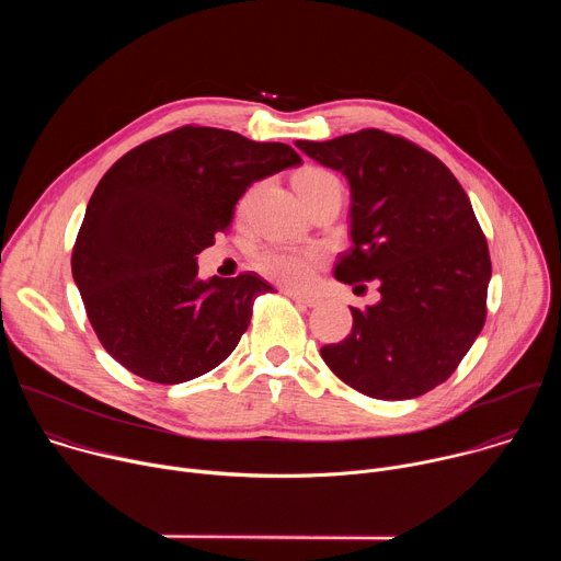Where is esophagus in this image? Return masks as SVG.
<instances>
[{
  "instance_id": "34e87169",
  "label": "esophagus",
  "mask_w": 561,
  "mask_h": 561,
  "mask_svg": "<svg viewBox=\"0 0 561 561\" xmlns=\"http://www.w3.org/2000/svg\"><path fill=\"white\" fill-rule=\"evenodd\" d=\"M284 293H286L290 299H295V301H299V304H304V306H308V308H312V306L319 304V297H314V295H304V293L293 290V288H286Z\"/></svg>"
}]
</instances>
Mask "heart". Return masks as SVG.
<instances>
[{"mask_svg":"<svg viewBox=\"0 0 561 561\" xmlns=\"http://www.w3.org/2000/svg\"><path fill=\"white\" fill-rule=\"evenodd\" d=\"M324 184H340L337 178L322 169H306L295 175L293 186L301 195L306 191L319 188ZM319 262H322V253L314 249H295V247H273L260 253L257 268L273 282H279L284 286L304 288L310 284Z\"/></svg>","mask_w":561,"mask_h":561,"instance_id":"b5f03b06","label":"heart"}]
</instances>
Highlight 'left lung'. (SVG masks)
Segmentation results:
<instances>
[{
    "mask_svg": "<svg viewBox=\"0 0 561 561\" xmlns=\"http://www.w3.org/2000/svg\"><path fill=\"white\" fill-rule=\"evenodd\" d=\"M295 146L351 186L353 247L335 277L377 279L381 293L375 306L351 308L353 331L322 346V359L375 399L433 390L486 319L491 255L468 195L435 154L377 128Z\"/></svg>",
    "mask_w": 561,
    "mask_h": 561,
    "instance_id": "8db88e82",
    "label": "left lung"
}]
</instances>
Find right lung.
Instances as JSON below:
<instances>
[{
    "label": "right lung",
    "instance_id": "1",
    "mask_svg": "<svg viewBox=\"0 0 561 561\" xmlns=\"http://www.w3.org/2000/svg\"><path fill=\"white\" fill-rule=\"evenodd\" d=\"M279 141L182 126L108 169L72 249V279L102 346L130 373L182 383L219 366L273 286L255 273L202 279L197 255L253 182L299 167Z\"/></svg>",
    "mask_w": 561,
    "mask_h": 561
}]
</instances>
